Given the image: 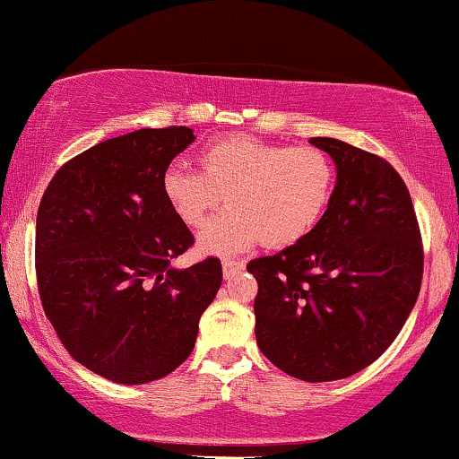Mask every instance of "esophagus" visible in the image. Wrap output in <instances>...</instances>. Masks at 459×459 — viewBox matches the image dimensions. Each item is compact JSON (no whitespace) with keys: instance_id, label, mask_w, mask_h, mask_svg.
<instances>
[{"instance_id":"obj_1","label":"esophagus","mask_w":459,"mask_h":459,"mask_svg":"<svg viewBox=\"0 0 459 459\" xmlns=\"http://www.w3.org/2000/svg\"><path fill=\"white\" fill-rule=\"evenodd\" d=\"M244 261H230V259H226L224 263H222V270H224V276L226 278H230V276H235V273H239L241 270H244Z\"/></svg>"}]
</instances>
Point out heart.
<instances>
[{"mask_svg":"<svg viewBox=\"0 0 459 459\" xmlns=\"http://www.w3.org/2000/svg\"><path fill=\"white\" fill-rule=\"evenodd\" d=\"M203 172L175 166L163 172V194L183 224L198 229L226 198L229 207L204 226L200 246L230 255L263 241L282 247L302 241L330 209L336 170L317 146L273 144L229 135L200 152Z\"/></svg>","mask_w":459,"mask_h":459,"instance_id":"heart-1","label":"heart"}]
</instances>
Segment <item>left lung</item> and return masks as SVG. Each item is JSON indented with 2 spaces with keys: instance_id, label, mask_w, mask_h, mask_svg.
<instances>
[{
  "instance_id": "1",
  "label": "left lung",
  "mask_w": 459,
  "mask_h": 459,
  "mask_svg": "<svg viewBox=\"0 0 459 459\" xmlns=\"http://www.w3.org/2000/svg\"><path fill=\"white\" fill-rule=\"evenodd\" d=\"M336 163V187L317 229L247 263L256 278V345L304 382L354 376L397 339L423 281L412 198L384 157L334 138H310Z\"/></svg>"
}]
</instances>
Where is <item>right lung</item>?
<instances>
[{
    "label": "right lung",
    "mask_w": 459,
    "mask_h": 459,
    "mask_svg": "<svg viewBox=\"0 0 459 459\" xmlns=\"http://www.w3.org/2000/svg\"><path fill=\"white\" fill-rule=\"evenodd\" d=\"M189 127L140 129L68 160L36 215V282L45 315L79 365L118 384L168 376L192 354L222 284L215 256L172 270L194 235L163 194Z\"/></svg>",
    "instance_id": "add662e5"
}]
</instances>
